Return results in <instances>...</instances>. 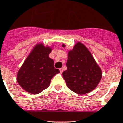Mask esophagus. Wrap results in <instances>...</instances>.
Listing matches in <instances>:
<instances>
[{
	"label": "esophagus",
	"instance_id": "34e87169",
	"mask_svg": "<svg viewBox=\"0 0 123 123\" xmlns=\"http://www.w3.org/2000/svg\"><path fill=\"white\" fill-rule=\"evenodd\" d=\"M59 70H60V72L61 73H62V72H63V69L62 68H61V69H59Z\"/></svg>",
	"mask_w": 123,
	"mask_h": 123
}]
</instances>
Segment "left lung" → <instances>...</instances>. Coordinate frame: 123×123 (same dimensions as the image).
Segmentation results:
<instances>
[{"label":"left lung","mask_w":123,"mask_h":123,"mask_svg":"<svg viewBox=\"0 0 123 123\" xmlns=\"http://www.w3.org/2000/svg\"><path fill=\"white\" fill-rule=\"evenodd\" d=\"M65 47L64 44H62ZM67 70L62 76L68 88L76 93L83 95L93 90L102 77L101 69L91 53L84 44H75L68 53Z\"/></svg>","instance_id":"left-lung-1"}]
</instances>
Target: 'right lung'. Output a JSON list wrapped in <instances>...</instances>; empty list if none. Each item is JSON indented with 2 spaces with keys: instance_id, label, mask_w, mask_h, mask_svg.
<instances>
[{
  "instance_id": "obj_1",
  "label": "right lung",
  "mask_w": 123,
  "mask_h": 123,
  "mask_svg": "<svg viewBox=\"0 0 123 123\" xmlns=\"http://www.w3.org/2000/svg\"><path fill=\"white\" fill-rule=\"evenodd\" d=\"M52 48L37 44L26 57L17 74V82L24 90L38 94L49 86L54 75L59 70L54 67V61L49 54Z\"/></svg>"
}]
</instances>
